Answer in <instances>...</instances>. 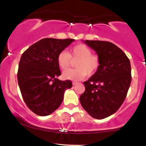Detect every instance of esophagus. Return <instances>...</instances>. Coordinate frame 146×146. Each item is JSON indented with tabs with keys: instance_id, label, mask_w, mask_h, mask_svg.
<instances>
[{
	"instance_id": "obj_1",
	"label": "esophagus",
	"mask_w": 146,
	"mask_h": 146,
	"mask_svg": "<svg viewBox=\"0 0 146 146\" xmlns=\"http://www.w3.org/2000/svg\"><path fill=\"white\" fill-rule=\"evenodd\" d=\"M72 84H73V86H75V85H76V84H78V83L77 82H73V83H72Z\"/></svg>"
}]
</instances>
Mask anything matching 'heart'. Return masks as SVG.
<instances>
[{"label": "heart", "instance_id": "b5f03b06", "mask_svg": "<svg viewBox=\"0 0 146 146\" xmlns=\"http://www.w3.org/2000/svg\"><path fill=\"white\" fill-rule=\"evenodd\" d=\"M73 62L76 68L66 70L62 74L65 80L78 81L92 76L97 71L100 65L98 55L92 54V50L84 44H78L70 49V54L66 51H62L57 57V64L62 70L68 69Z\"/></svg>", "mask_w": 146, "mask_h": 146}]
</instances>
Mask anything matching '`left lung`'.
Instances as JSON below:
<instances>
[{
	"mask_svg": "<svg viewBox=\"0 0 146 146\" xmlns=\"http://www.w3.org/2000/svg\"><path fill=\"white\" fill-rule=\"evenodd\" d=\"M84 43L100 57V65L84 82L85 91L80 101L91 116L103 119L117 111L125 99L132 80L130 62L122 50L111 42L86 40Z\"/></svg>",
	"mask_w": 146,
	"mask_h": 146,
	"instance_id": "1",
	"label": "left lung"
}]
</instances>
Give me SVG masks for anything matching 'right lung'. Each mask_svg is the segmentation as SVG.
Wrapping results in <instances>:
<instances>
[{"label": "right lung", "mask_w": 146, "mask_h": 146, "mask_svg": "<svg viewBox=\"0 0 146 146\" xmlns=\"http://www.w3.org/2000/svg\"><path fill=\"white\" fill-rule=\"evenodd\" d=\"M74 39L46 38L22 54L17 73L22 97L28 108L41 116H48L60 106L70 80L57 79L61 75L57 57Z\"/></svg>", "instance_id": "right-lung-1"}]
</instances>
